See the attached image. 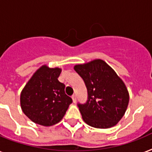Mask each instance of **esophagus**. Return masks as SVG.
Returning a JSON list of instances; mask_svg holds the SVG:
<instances>
[{
    "instance_id": "esophagus-1",
    "label": "esophagus",
    "mask_w": 152,
    "mask_h": 152,
    "mask_svg": "<svg viewBox=\"0 0 152 152\" xmlns=\"http://www.w3.org/2000/svg\"><path fill=\"white\" fill-rule=\"evenodd\" d=\"M72 101H73V102L75 103V102H76V96L75 95V94H73V95L72 96Z\"/></svg>"
}]
</instances>
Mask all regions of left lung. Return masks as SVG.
I'll use <instances>...</instances> for the list:
<instances>
[{
  "mask_svg": "<svg viewBox=\"0 0 152 152\" xmlns=\"http://www.w3.org/2000/svg\"><path fill=\"white\" fill-rule=\"evenodd\" d=\"M83 78L88 97L78 104L85 123L91 126L107 129L119 123L129 104V92L122 79L105 61L95 59L74 66Z\"/></svg>",
  "mask_w": 152,
  "mask_h": 152,
  "instance_id": "8db88e82",
  "label": "left lung"
}]
</instances>
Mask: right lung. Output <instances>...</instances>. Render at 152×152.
<instances>
[{
    "instance_id": "1",
    "label": "right lung",
    "mask_w": 152,
    "mask_h": 152,
    "mask_svg": "<svg viewBox=\"0 0 152 152\" xmlns=\"http://www.w3.org/2000/svg\"><path fill=\"white\" fill-rule=\"evenodd\" d=\"M61 69L44 65L29 79L20 95L24 114L33 123L50 126L65 115L72 98L65 93V84L58 80Z\"/></svg>"
}]
</instances>
